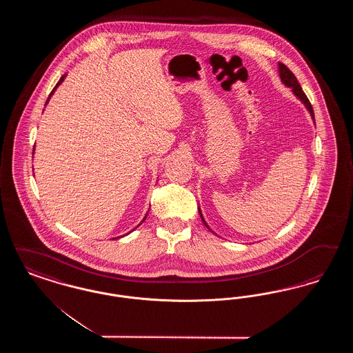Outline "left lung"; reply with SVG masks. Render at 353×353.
Listing matches in <instances>:
<instances>
[{
    "label": "left lung",
    "mask_w": 353,
    "mask_h": 353,
    "mask_svg": "<svg viewBox=\"0 0 353 353\" xmlns=\"http://www.w3.org/2000/svg\"><path fill=\"white\" fill-rule=\"evenodd\" d=\"M279 77H281V81L283 82L285 85L287 87H290V88H292V92H294V95L299 99V101H302L303 104L305 105V108L308 110V112L311 114V118L314 119V123H315V115H314V108H312V105H311V103L308 101V98L305 97V94L303 92L302 87H301V84L298 82V79H296V77L291 72V70L287 68L285 65L283 63H281L279 62ZM199 213H200V216H201L202 222H203V225L210 230V228L208 226V223L205 222V219L202 217L201 210H200V208H199Z\"/></svg>",
    "instance_id": "left-lung-1"
}]
</instances>
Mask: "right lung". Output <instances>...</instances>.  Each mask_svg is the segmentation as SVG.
Here are the masks:
<instances>
[{"label":"right lung","mask_w":353,"mask_h":353,"mask_svg":"<svg viewBox=\"0 0 353 353\" xmlns=\"http://www.w3.org/2000/svg\"><path fill=\"white\" fill-rule=\"evenodd\" d=\"M65 78H66V74H65V75H63V77H62V78H61V79H59V81H58V83L55 84V87H54V88H52V91H51L50 95H49V98H48V101H46V104H48V103H49V101H50L51 95H52V94H54V91H55V90H57V87H58V85H59V84L62 83V82H63V81H65ZM46 104H45V105H46ZM147 219V214H145V217H144V219ZM144 219H143V221H144ZM143 221H141V222H143ZM139 225H140V223H139ZM115 239H117V238H115Z\"/></svg>","instance_id":"add662e5"}]
</instances>
